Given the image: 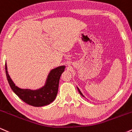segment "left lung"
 <instances>
[{"label": "left lung", "mask_w": 132, "mask_h": 132, "mask_svg": "<svg viewBox=\"0 0 132 132\" xmlns=\"http://www.w3.org/2000/svg\"><path fill=\"white\" fill-rule=\"evenodd\" d=\"M77 89H78V91H79V94H81V95H82V97H84V95H83V94H82V92H81V90H79V89L78 87H77Z\"/></svg>", "instance_id": "obj_1"}]
</instances>
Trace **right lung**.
Returning a JSON list of instances; mask_svg holds the SVG:
<instances>
[{
	"label": "right lung",
	"instance_id": "1",
	"mask_svg": "<svg viewBox=\"0 0 132 132\" xmlns=\"http://www.w3.org/2000/svg\"><path fill=\"white\" fill-rule=\"evenodd\" d=\"M64 69L65 66H58L53 69L47 77L45 85L37 90H31L21 89L15 86L9 75L5 63L6 76L11 89L23 102L34 107H42L53 102L57 94L60 77Z\"/></svg>",
	"mask_w": 132,
	"mask_h": 132
}]
</instances>
